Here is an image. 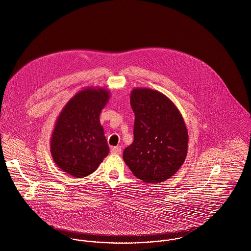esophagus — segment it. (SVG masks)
<instances>
[{
  "instance_id": "1",
  "label": "esophagus",
  "mask_w": 251,
  "mask_h": 251,
  "mask_svg": "<svg viewBox=\"0 0 251 251\" xmlns=\"http://www.w3.org/2000/svg\"><path fill=\"white\" fill-rule=\"evenodd\" d=\"M110 152L114 153V154H120L121 153V148L120 147H112L111 150H110Z\"/></svg>"
}]
</instances>
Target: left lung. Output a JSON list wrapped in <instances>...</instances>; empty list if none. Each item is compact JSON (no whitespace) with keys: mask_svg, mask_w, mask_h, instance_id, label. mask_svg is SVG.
Wrapping results in <instances>:
<instances>
[{"mask_svg":"<svg viewBox=\"0 0 251 251\" xmlns=\"http://www.w3.org/2000/svg\"><path fill=\"white\" fill-rule=\"evenodd\" d=\"M134 142L123 151L132 173L151 184L172 177L183 165L188 151V131L175 104L151 89H134Z\"/></svg>","mask_w":251,"mask_h":251,"instance_id":"1","label":"left lung"}]
</instances>
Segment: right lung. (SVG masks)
I'll list each match as a JSON object with an SVG mask.
<instances>
[{
    "label": "right lung",
    "mask_w": 251,
    "mask_h": 251,
    "mask_svg": "<svg viewBox=\"0 0 251 251\" xmlns=\"http://www.w3.org/2000/svg\"><path fill=\"white\" fill-rule=\"evenodd\" d=\"M108 97L104 89L83 90L57 118L50 141L51 156L59 168L76 178L92 174L108 154L99 118Z\"/></svg>",
    "instance_id": "obj_1"
}]
</instances>
